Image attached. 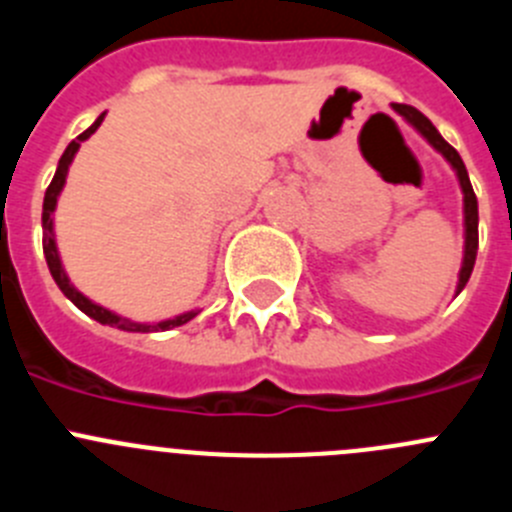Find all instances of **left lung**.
Instances as JSON below:
<instances>
[{
  "instance_id": "obj_1",
  "label": "left lung",
  "mask_w": 512,
  "mask_h": 512,
  "mask_svg": "<svg viewBox=\"0 0 512 512\" xmlns=\"http://www.w3.org/2000/svg\"><path fill=\"white\" fill-rule=\"evenodd\" d=\"M391 109L401 116L406 124L414 126L419 131L421 137L431 144V147L437 149L444 159L449 162V167L457 175L459 187H462V213H464V253H462V269H459V279H457V294L462 292L464 284L470 281L472 269H475V259H477V198L475 190H472L470 175H467V167H464L462 157L457 154V149L452 144L444 142V137L437 131V126L431 124L421 111H416L414 106H406V103H391Z\"/></svg>"
}]
</instances>
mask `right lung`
<instances>
[{
  "instance_id": "right-lung-1",
  "label": "right lung",
  "mask_w": 512,
  "mask_h": 512,
  "mask_svg": "<svg viewBox=\"0 0 512 512\" xmlns=\"http://www.w3.org/2000/svg\"><path fill=\"white\" fill-rule=\"evenodd\" d=\"M101 114L96 121H93L91 126H88L83 134H78V137L73 139V142L65 147L63 157H60L58 162V170H55V177L53 182H50V187L45 190V200H42V251H45V261H48V269L50 274H53L55 284H58L60 292L65 294V297L70 299V302L75 304V307L81 309L83 314H88L91 320L101 322V325H109V327H116V330H124V332H164V330H172V327H180L185 325V322H190L195 314L200 312V309H190V312H182L177 314V317H170V320H162V322H134L129 320V317H121V314L111 312V309L101 307V304H96L93 299H88L86 294H81L78 289L70 284L68 274H65L63 269V261H60V253H58V243H55V208H58V198L60 192H63L65 187V177H68V170H70V162L75 159V154H78V149H81V144L86 142L88 137H91L93 131L101 126L103 121Z\"/></svg>"
}]
</instances>
